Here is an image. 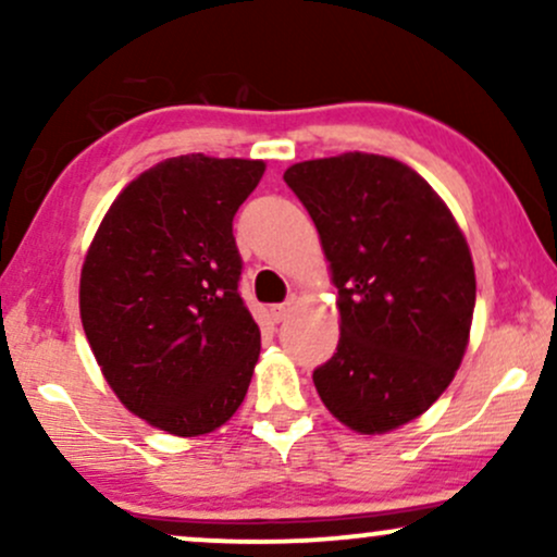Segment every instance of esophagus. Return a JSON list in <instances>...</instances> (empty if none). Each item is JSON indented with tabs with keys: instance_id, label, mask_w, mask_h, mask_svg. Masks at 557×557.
I'll return each instance as SVG.
<instances>
[{
	"instance_id": "1",
	"label": "esophagus",
	"mask_w": 557,
	"mask_h": 557,
	"mask_svg": "<svg viewBox=\"0 0 557 557\" xmlns=\"http://www.w3.org/2000/svg\"><path fill=\"white\" fill-rule=\"evenodd\" d=\"M293 306H296V300H285V304H280V306H272V319L274 322H283L285 317H290V311H293Z\"/></svg>"
}]
</instances>
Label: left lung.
<instances>
[{"instance_id":"obj_1","label":"left lung","mask_w":557,"mask_h":557,"mask_svg":"<svg viewBox=\"0 0 557 557\" xmlns=\"http://www.w3.org/2000/svg\"><path fill=\"white\" fill-rule=\"evenodd\" d=\"M314 220L337 287V354L314 369L319 398L361 434L421 417L469 345L476 277L469 243L424 177L348 151L285 170Z\"/></svg>"}]
</instances>
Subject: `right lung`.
I'll return each mask as SVG.
<instances>
[{
    "mask_svg": "<svg viewBox=\"0 0 557 557\" xmlns=\"http://www.w3.org/2000/svg\"><path fill=\"white\" fill-rule=\"evenodd\" d=\"M264 162L172 157L114 198L81 272V319L120 403L177 437L238 411L261 332L243 304L233 216Z\"/></svg>",
    "mask_w": 557,
    "mask_h": 557,
    "instance_id": "right-lung-1",
    "label": "right lung"
}]
</instances>
